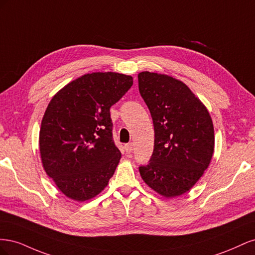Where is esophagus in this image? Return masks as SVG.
I'll return each mask as SVG.
<instances>
[{
	"mask_svg": "<svg viewBox=\"0 0 255 255\" xmlns=\"http://www.w3.org/2000/svg\"><path fill=\"white\" fill-rule=\"evenodd\" d=\"M125 149H126V151H127L128 153H130V152L133 151V149H134L133 143H128V144H126V145H125Z\"/></svg>",
	"mask_w": 255,
	"mask_h": 255,
	"instance_id": "obj_1",
	"label": "esophagus"
}]
</instances>
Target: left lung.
I'll list each match as a JSON object with an SVG mask.
<instances>
[{
	"mask_svg": "<svg viewBox=\"0 0 255 255\" xmlns=\"http://www.w3.org/2000/svg\"><path fill=\"white\" fill-rule=\"evenodd\" d=\"M139 92L154 126V150L139 167L143 182L165 198L191 189L210 166L215 146L214 126L205 105L186 84L172 76L143 71Z\"/></svg>",
	"mask_w": 255,
	"mask_h": 255,
	"instance_id": "left-lung-1",
	"label": "left lung"
}]
</instances>
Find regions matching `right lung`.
<instances>
[{"label":"right lung","instance_id":"add662e5","mask_svg":"<svg viewBox=\"0 0 255 255\" xmlns=\"http://www.w3.org/2000/svg\"><path fill=\"white\" fill-rule=\"evenodd\" d=\"M132 85L130 75L92 72L52 98L41 121L39 151L45 173L66 197L87 201L109 184L121 158L110 109Z\"/></svg>","mask_w":255,"mask_h":255}]
</instances>
